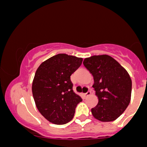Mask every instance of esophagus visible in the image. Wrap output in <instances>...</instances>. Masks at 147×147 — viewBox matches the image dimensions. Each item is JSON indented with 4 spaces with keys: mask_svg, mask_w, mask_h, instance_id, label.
<instances>
[{
    "mask_svg": "<svg viewBox=\"0 0 147 147\" xmlns=\"http://www.w3.org/2000/svg\"><path fill=\"white\" fill-rule=\"evenodd\" d=\"M90 94H91V92H90V91H88V92H86V93L84 94V97H88V96L90 95Z\"/></svg>",
    "mask_w": 147,
    "mask_h": 147,
    "instance_id": "1",
    "label": "esophagus"
}]
</instances>
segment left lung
Returning a JSON list of instances; mask_svg holds the SVG:
<instances>
[{
	"instance_id": "1",
	"label": "left lung",
	"mask_w": 147,
	"mask_h": 147,
	"mask_svg": "<svg viewBox=\"0 0 147 147\" xmlns=\"http://www.w3.org/2000/svg\"><path fill=\"white\" fill-rule=\"evenodd\" d=\"M84 65L92 74V87L98 104L91 109L93 117L101 122L114 121L129 106L132 82L127 71L109 55H95L84 60Z\"/></svg>"
}]
</instances>
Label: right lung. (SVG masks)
Returning <instances> with one entry per match:
<instances>
[{"label": "right lung", "instance_id": "add662e5", "mask_svg": "<svg viewBox=\"0 0 147 147\" xmlns=\"http://www.w3.org/2000/svg\"><path fill=\"white\" fill-rule=\"evenodd\" d=\"M83 59L58 54L37 68L32 90L42 115L55 124H66L73 118L76 106L82 99L72 90L70 76L82 65Z\"/></svg>", "mask_w": 147, "mask_h": 147}]
</instances>
